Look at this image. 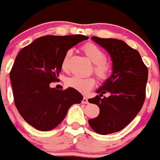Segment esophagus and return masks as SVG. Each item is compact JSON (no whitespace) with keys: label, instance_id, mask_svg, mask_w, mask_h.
<instances>
[{"label":"esophagus","instance_id":"obj_1","mask_svg":"<svg viewBox=\"0 0 160 160\" xmlns=\"http://www.w3.org/2000/svg\"><path fill=\"white\" fill-rule=\"evenodd\" d=\"M82 104H88V98H87V97H86V96H84V97H83V99H82Z\"/></svg>","mask_w":160,"mask_h":160}]
</instances>
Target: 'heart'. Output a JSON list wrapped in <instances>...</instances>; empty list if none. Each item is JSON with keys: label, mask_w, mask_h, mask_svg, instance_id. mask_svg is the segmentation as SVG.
Wrapping results in <instances>:
<instances>
[{"label": "heart", "mask_w": 160, "mask_h": 160, "mask_svg": "<svg viewBox=\"0 0 160 160\" xmlns=\"http://www.w3.org/2000/svg\"><path fill=\"white\" fill-rule=\"evenodd\" d=\"M82 50L84 52L87 57L92 63L94 64V72L96 76L101 80H105L109 77L112 72V64L105 60V55L101 48H99L96 45L93 43H87L82 47ZM71 51L66 52L65 55L63 58L61 63V68L66 69L67 62L70 56ZM96 80L94 78H79L72 77L67 79L66 84L68 87L74 88L78 92L86 93L89 92L94 87Z\"/></svg>", "instance_id": "b5f03b06"}]
</instances>
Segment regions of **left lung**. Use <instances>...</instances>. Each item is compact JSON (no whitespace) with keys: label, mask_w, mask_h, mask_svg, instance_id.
<instances>
[{"label":"left lung","mask_w":160,"mask_h":160,"mask_svg":"<svg viewBox=\"0 0 160 160\" xmlns=\"http://www.w3.org/2000/svg\"><path fill=\"white\" fill-rule=\"evenodd\" d=\"M106 50L112 60V74L96 90L99 93L88 102L100 108L96 118L88 120L96 132L107 135L122 130L139 113L145 101L148 68L137 50L123 41L92 37ZM109 92L110 96L102 97Z\"/></svg>","instance_id":"obj_1"}]
</instances>
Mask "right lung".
I'll return each mask as SVG.
<instances>
[{"label": "right lung", "mask_w": 160, "mask_h": 160, "mask_svg": "<svg viewBox=\"0 0 160 160\" xmlns=\"http://www.w3.org/2000/svg\"><path fill=\"white\" fill-rule=\"evenodd\" d=\"M83 35L41 37L20 51L10 71L14 104L26 122L40 131H50L65 118L68 109L79 104L82 96L74 88H51L58 81L66 52L79 42Z\"/></svg>", "instance_id": "obj_1"}]
</instances>
